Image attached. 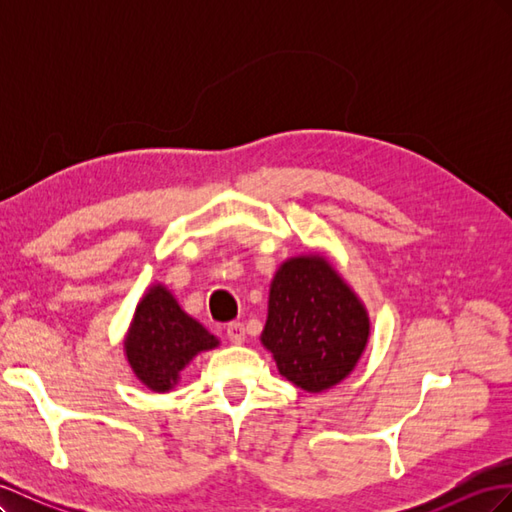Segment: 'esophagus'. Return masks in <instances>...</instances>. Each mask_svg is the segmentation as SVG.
I'll return each instance as SVG.
<instances>
[{
    "label": "esophagus",
    "mask_w": 512,
    "mask_h": 512,
    "mask_svg": "<svg viewBox=\"0 0 512 512\" xmlns=\"http://www.w3.org/2000/svg\"><path fill=\"white\" fill-rule=\"evenodd\" d=\"M226 337L232 344H243L245 342V327L241 322H230L226 329Z\"/></svg>",
    "instance_id": "obj_1"
}]
</instances>
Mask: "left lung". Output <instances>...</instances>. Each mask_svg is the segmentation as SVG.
<instances>
[{"label": "left lung", "mask_w": 512, "mask_h": 512, "mask_svg": "<svg viewBox=\"0 0 512 512\" xmlns=\"http://www.w3.org/2000/svg\"><path fill=\"white\" fill-rule=\"evenodd\" d=\"M369 335L365 303L322 252L290 256L277 267L260 344L294 386L333 389L361 361Z\"/></svg>", "instance_id": "left-lung-1"}]
</instances>
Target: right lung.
<instances>
[{"mask_svg": "<svg viewBox=\"0 0 512 512\" xmlns=\"http://www.w3.org/2000/svg\"><path fill=\"white\" fill-rule=\"evenodd\" d=\"M218 346L220 339L185 312L166 284L153 282L134 309L123 356L138 382L153 393H168L200 352Z\"/></svg>", "mask_w": 512, "mask_h": 512, "instance_id": "right-lung-1", "label": "right lung"}]
</instances>
